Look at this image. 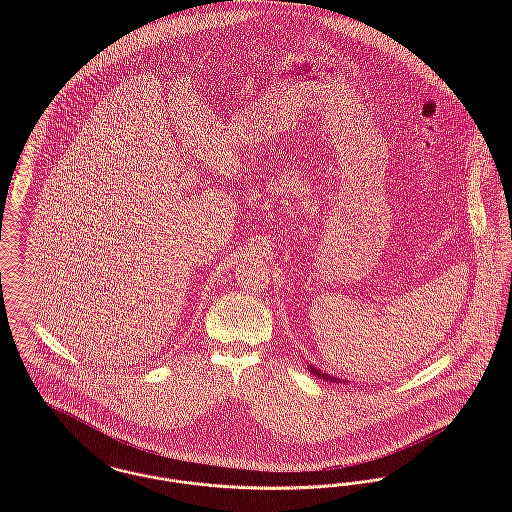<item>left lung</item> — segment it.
I'll return each mask as SVG.
<instances>
[{
	"label": "left lung",
	"instance_id": "8db88e82",
	"mask_svg": "<svg viewBox=\"0 0 512 512\" xmlns=\"http://www.w3.org/2000/svg\"><path fill=\"white\" fill-rule=\"evenodd\" d=\"M307 368H309V372H313L317 378H320V380H324V382H334V384H341L343 380L341 378H336V376H330V374H326V372H322L320 368H317V366L313 365H307Z\"/></svg>",
	"mask_w": 512,
	"mask_h": 512
}]
</instances>
